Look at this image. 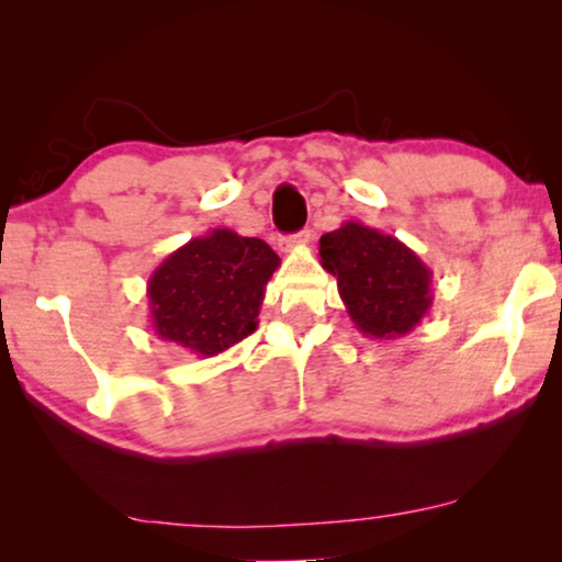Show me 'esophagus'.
<instances>
[{
    "instance_id": "34e87169",
    "label": "esophagus",
    "mask_w": 562,
    "mask_h": 562,
    "mask_svg": "<svg viewBox=\"0 0 562 562\" xmlns=\"http://www.w3.org/2000/svg\"><path fill=\"white\" fill-rule=\"evenodd\" d=\"M310 240H312V229H302V233H296V235L281 237L279 245H281L283 252H289V250H294V248H302V245H306Z\"/></svg>"
}]
</instances>
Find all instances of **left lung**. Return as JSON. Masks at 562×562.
<instances>
[{
  "label": "left lung",
  "mask_w": 562,
  "mask_h": 562,
  "mask_svg": "<svg viewBox=\"0 0 562 562\" xmlns=\"http://www.w3.org/2000/svg\"><path fill=\"white\" fill-rule=\"evenodd\" d=\"M319 263L358 333L373 340L409 335L432 306V271L394 235L348 220L319 237Z\"/></svg>",
  "instance_id": "left-lung-1"
}]
</instances>
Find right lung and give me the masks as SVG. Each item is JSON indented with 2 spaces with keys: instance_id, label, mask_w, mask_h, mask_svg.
Returning a JSON list of instances; mask_svg holds the SVG:
<instances>
[{
  "instance_id": "obj_1",
  "label": "right lung",
  "mask_w": 562,
  "mask_h": 562,
  "mask_svg": "<svg viewBox=\"0 0 562 562\" xmlns=\"http://www.w3.org/2000/svg\"><path fill=\"white\" fill-rule=\"evenodd\" d=\"M281 258L260 237L214 227L173 250L148 279L150 327L199 358L256 333L266 283Z\"/></svg>"
}]
</instances>
